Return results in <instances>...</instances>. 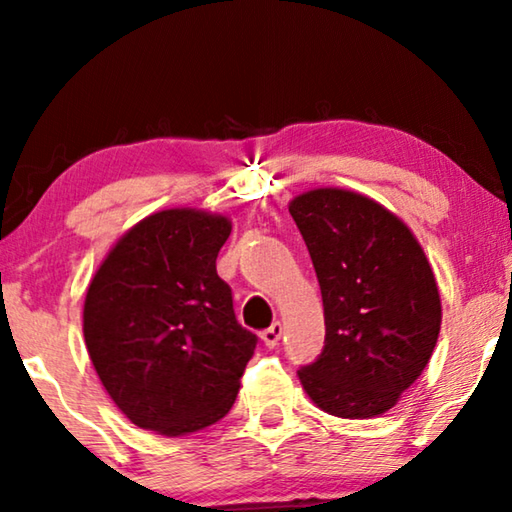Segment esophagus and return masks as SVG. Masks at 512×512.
Masks as SVG:
<instances>
[{
	"label": "esophagus",
	"mask_w": 512,
	"mask_h": 512,
	"mask_svg": "<svg viewBox=\"0 0 512 512\" xmlns=\"http://www.w3.org/2000/svg\"><path fill=\"white\" fill-rule=\"evenodd\" d=\"M280 339H282V325L280 323H273L271 327L264 329V332H262V341H264L266 348H275V345L280 343Z\"/></svg>",
	"instance_id": "esophagus-1"
}]
</instances>
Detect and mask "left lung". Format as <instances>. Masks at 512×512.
I'll return each instance as SVG.
<instances>
[{"instance_id": "obj_1", "label": "left lung", "mask_w": 512, "mask_h": 512, "mask_svg": "<svg viewBox=\"0 0 512 512\" xmlns=\"http://www.w3.org/2000/svg\"><path fill=\"white\" fill-rule=\"evenodd\" d=\"M323 293L325 348L298 370L320 411L366 420L393 409L440 334L436 277L413 232L372 198L339 187L289 203Z\"/></svg>"}]
</instances>
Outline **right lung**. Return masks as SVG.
<instances>
[{"instance_id":"add662e5","label":"right lung","mask_w":512,"mask_h":512,"mask_svg":"<svg viewBox=\"0 0 512 512\" xmlns=\"http://www.w3.org/2000/svg\"><path fill=\"white\" fill-rule=\"evenodd\" d=\"M228 216L173 207L126 230L94 273L83 305L92 366L140 429L176 438L235 404L257 345L216 275Z\"/></svg>"}]
</instances>
